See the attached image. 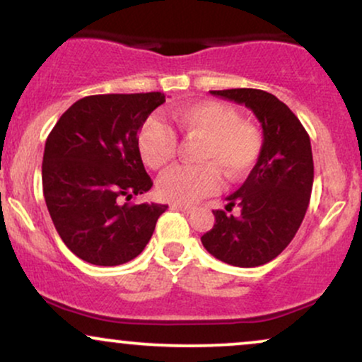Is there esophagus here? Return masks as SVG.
Here are the masks:
<instances>
[{
  "label": "esophagus",
  "instance_id": "34e87169",
  "mask_svg": "<svg viewBox=\"0 0 362 362\" xmlns=\"http://www.w3.org/2000/svg\"><path fill=\"white\" fill-rule=\"evenodd\" d=\"M173 209H180L182 213H193L194 211V206H191V204H181V203H173L171 204Z\"/></svg>",
  "mask_w": 362,
  "mask_h": 362
}]
</instances>
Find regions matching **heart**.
I'll return each instance as SVG.
<instances>
[{
  "label": "heart",
  "mask_w": 362,
  "mask_h": 362,
  "mask_svg": "<svg viewBox=\"0 0 362 362\" xmlns=\"http://www.w3.org/2000/svg\"><path fill=\"white\" fill-rule=\"evenodd\" d=\"M186 139H202L198 166H177L159 177L158 191L174 203H194L220 188L221 176L238 181L252 171L262 153L260 131L240 120L233 107L216 100H202L174 112ZM141 158L151 169H164L177 154V136L158 119H149L139 132Z\"/></svg>",
  "instance_id": "heart-1"
}]
</instances>
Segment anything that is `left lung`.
Returning a JSON list of instances; mask_svg holds the SVG:
<instances>
[{
	"instance_id": "obj_1",
	"label": "left lung",
	"mask_w": 362,
	"mask_h": 362,
	"mask_svg": "<svg viewBox=\"0 0 362 362\" xmlns=\"http://www.w3.org/2000/svg\"><path fill=\"white\" fill-rule=\"evenodd\" d=\"M213 95L248 107L262 124L263 144L247 181L216 209L215 226L202 236L203 247L233 267L265 265L287 248L310 202L314 160L309 134L297 115L275 95L257 88L211 90Z\"/></svg>"
}]
</instances>
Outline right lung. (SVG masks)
<instances>
[{
    "mask_svg": "<svg viewBox=\"0 0 362 362\" xmlns=\"http://www.w3.org/2000/svg\"><path fill=\"white\" fill-rule=\"evenodd\" d=\"M164 102L160 92L88 95L48 134L42 164L48 213L70 252L92 265L136 258L166 211V204L122 203L153 188L137 134Z\"/></svg>",
    "mask_w": 362,
    "mask_h": 362,
    "instance_id": "1",
    "label": "right lung"
}]
</instances>
